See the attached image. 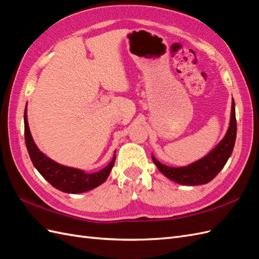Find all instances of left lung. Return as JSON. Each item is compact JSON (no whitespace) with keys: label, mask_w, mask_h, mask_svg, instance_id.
Here are the masks:
<instances>
[{"label":"left lung","mask_w":259,"mask_h":259,"mask_svg":"<svg viewBox=\"0 0 259 259\" xmlns=\"http://www.w3.org/2000/svg\"><path fill=\"white\" fill-rule=\"evenodd\" d=\"M236 139V118H235V104L232 102V111L230 127L223 140L212 150L208 155L202 157L195 163L184 167H169L158 162L152 155V160L158 170L169 180L181 185L196 186V185L207 184L220 173L228 162L230 155L233 151Z\"/></svg>","instance_id":"left-lung-1"}]
</instances>
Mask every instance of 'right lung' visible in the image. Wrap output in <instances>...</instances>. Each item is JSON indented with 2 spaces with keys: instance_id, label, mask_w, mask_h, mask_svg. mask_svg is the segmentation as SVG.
<instances>
[{
  "instance_id": "add662e5",
  "label": "right lung",
  "mask_w": 259,
  "mask_h": 259,
  "mask_svg": "<svg viewBox=\"0 0 259 259\" xmlns=\"http://www.w3.org/2000/svg\"><path fill=\"white\" fill-rule=\"evenodd\" d=\"M24 123L25 142L30 160L45 180L48 181V183H50L55 188L68 194H81L99 186L107 180L115 164L116 154H114V157L107 166L97 171V173L86 174L81 169L63 166V165L50 160L37 148L30 135L26 109L24 114Z\"/></svg>"
}]
</instances>
